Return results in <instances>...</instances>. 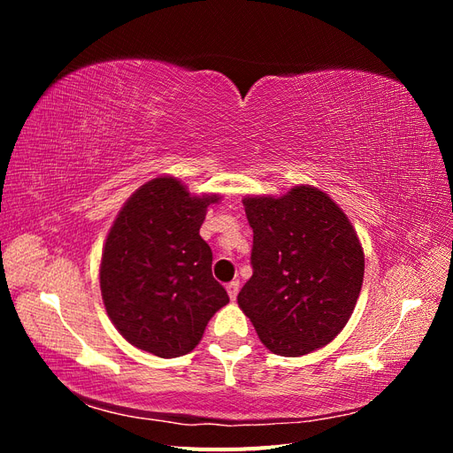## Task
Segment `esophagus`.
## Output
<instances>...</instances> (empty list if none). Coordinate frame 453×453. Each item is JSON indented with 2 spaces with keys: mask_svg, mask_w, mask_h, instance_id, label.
Returning a JSON list of instances; mask_svg holds the SVG:
<instances>
[{
  "mask_svg": "<svg viewBox=\"0 0 453 453\" xmlns=\"http://www.w3.org/2000/svg\"><path fill=\"white\" fill-rule=\"evenodd\" d=\"M238 291H240V281H230V283L226 285V293H228L230 300H236Z\"/></svg>",
  "mask_w": 453,
  "mask_h": 453,
  "instance_id": "obj_1",
  "label": "esophagus"
}]
</instances>
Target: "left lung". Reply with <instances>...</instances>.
Segmentation results:
<instances>
[{
  "instance_id": "left-lung-1",
  "label": "left lung",
  "mask_w": 453,
  "mask_h": 453,
  "mask_svg": "<svg viewBox=\"0 0 453 453\" xmlns=\"http://www.w3.org/2000/svg\"><path fill=\"white\" fill-rule=\"evenodd\" d=\"M253 228V276L238 306L260 342L283 357L326 346L357 304L365 255L346 213L323 190L300 185L273 196H245Z\"/></svg>"
}]
</instances>
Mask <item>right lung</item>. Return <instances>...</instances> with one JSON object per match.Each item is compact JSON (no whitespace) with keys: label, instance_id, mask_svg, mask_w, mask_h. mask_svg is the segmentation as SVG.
<instances>
[{"label":"right lung","instance_id":"obj_1","mask_svg":"<svg viewBox=\"0 0 453 453\" xmlns=\"http://www.w3.org/2000/svg\"><path fill=\"white\" fill-rule=\"evenodd\" d=\"M217 195L190 196L175 177H157L122 205L100 265L109 319L132 346L162 359L193 351L228 303L200 236Z\"/></svg>","mask_w":453,"mask_h":453}]
</instances>
